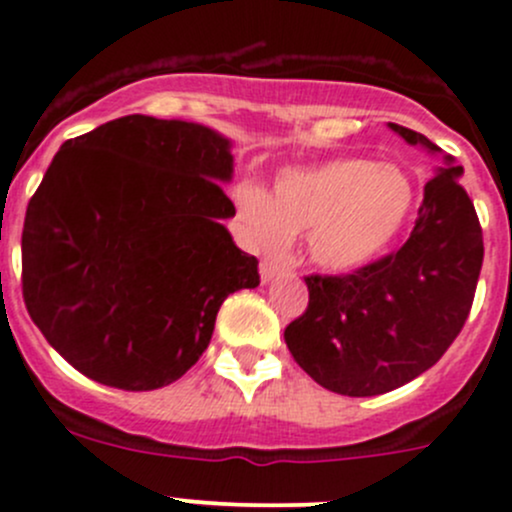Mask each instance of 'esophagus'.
I'll return each mask as SVG.
<instances>
[{"label":"esophagus","instance_id":"obj_1","mask_svg":"<svg viewBox=\"0 0 512 512\" xmlns=\"http://www.w3.org/2000/svg\"><path fill=\"white\" fill-rule=\"evenodd\" d=\"M281 271H286V266H283V263L273 261V258H263V261H261V278H263V283L273 281V278H276Z\"/></svg>","mask_w":512,"mask_h":512}]
</instances>
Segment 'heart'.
<instances>
[{"instance_id": "b5f03b06", "label": "heart", "mask_w": 512, "mask_h": 512, "mask_svg": "<svg viewBox=\"0 0 512 512\" xmlns=\"http://www.w3.org/2000/svg\"><path fill=\"white\" fill-rule=\"evenodd\" d=\"M416 182L397 165L340 157L281 172L273 197L239 184L234 202L249 244L281 251L293 234H308V254L325 271L347 273L387 254L412 219Z\"/></svg>"}]
</instances>
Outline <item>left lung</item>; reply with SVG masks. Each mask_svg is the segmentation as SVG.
<instances>
[{
	"instance_id": "1",
	"label": "left lung",
	"mask_w": 512,
	"mask_h": 512,
	"mask_svg": "<svg viewBox=\"0 0 512 512\" xmlns=\"http://www.w3.org/2000/svg\"><path fill=\"white\" fill-rule=\"evenodd\" d=\"M409 145L444 155L421 133L389 123ZM463 167L444 165L424 187L407 244L347 276H308V308L286 328L293 360L320 387L374 397L434 367L471 313L483 266V231Z\"/></svg>"
}]
</instances>
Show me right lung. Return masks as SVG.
I'll use <instances>...</instances> for the list:
<instances>
[{"mask_svg":"<svg viewBox=\"0 0 512 512\" xmlns=\"http://www.w3.org/2000/svg\"><path fill=\"white\" fill-rule=\"evenodd\" d=\"M231 175V140L187 120L125 115L63 142L21 234L26 310L63 360L150 392L202 357L221 303L261 283L221 224Z\"/></svg>","mask_w":512,"mask_h":512,"instance_id":"add662e5","label":"right lung"}]
</instances>
